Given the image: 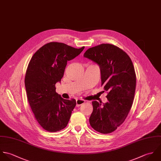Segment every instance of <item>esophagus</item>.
<instances>
[{
    "mask_svg": "<svg viewBox=\"0 0 161 161\" xmlns=\"http://www.w3.org/2000/svg\"><path fill=\"white\" fill-rule=\"evenodd\" d=\"M85 101L83 100V99H76V106H81V104H83V103H85Z\"/></svg>",
    "mask_w": 161,
    "mask_h": 161,
    "instance_id": "34e87169",
    "label": "esophagus"
}]
</instances>
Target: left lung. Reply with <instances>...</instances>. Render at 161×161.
I'll return each mask as SVG.
<instances>
[{
	"label": "left lung",
	"instance_id": "1",
	"mask_svg": "<svg viewBox=\"0 0 161 161\" xmlns=\"http://www.w3.org/2000/svg\"><path fill=\"white\" fill-rule=\"evenodd\" d=\"M83 56L99 65L101 86L108 92L106 103L92 102L90 124L100 133H111L125 121L132 105L136 84L134 66L125 52L109 43L90 48Z\"/></svg>",
	"mask_w": 161,
	"mask_h": 161
}]
</instances>
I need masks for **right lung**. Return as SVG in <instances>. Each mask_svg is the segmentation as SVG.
Segmentation results:
<instances>
[{
  "instance_id": "1",
  "label": "right lung",
  "mask_w": 161,
  "mask_h": 161,
  "mask_svg": "<svg viewBox=\"0 0 161 161\" xmlns=\"http://www.w3.org/2000/svg\"><path fill=\"white\" fill-rule=\"evenodd\" d=\"M84 48L50 42L34 53L28 65L25 78L28 101L37 122L48 132L64 129L76 106L75 99H65L56 93L55 84L61 81L67 61Z\"/></svg>"
}]
</instances>
